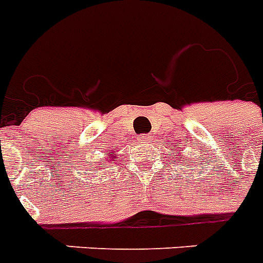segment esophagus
I'll list each match as a JSON object with an SVG mask.
<instances>
[{"instance_id": "obj_1", "label": "esophagus", "mask_w": 263, "mask_h": 263, "mask_svg": "<svg viewBox=\"0 0 263 263\" xmlns=\"http://www.w3.org/2000/svg\"><path fill=\"white\" fill-rule=\"evenodd\" d=\"M140 142L148 143V142H150V138H148V136H142V138H140Z\"/></svg>"}]
</instances>
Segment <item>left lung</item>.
<instances>
[{
  "mask_svg": "<svg viewBox=\"0 0 263 263\" xmlns=\"http://www.w3.org/2000/svg\"><path fill=\"white\" fill-rule=\"evenodd\" d=\"M178 157H180V158H181V159H182V157H181V154H180V155H178ZM181 159H178V161H181Z\"/></svg>",
  "mask_w": 263,
  "mask_h": 263,
  "instance_id": "8db88e82",
  "label": "left lung"
}]
</instances>
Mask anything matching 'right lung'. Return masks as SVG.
Wrapping results in <instances>:
<instances>
[{
  "instance_id": "1",
  "label": "right lung",
  "mask_w": 263,
  "mask_h": 263,
  "mask_svg": "<svg viewBox=\"0 0 263 263\" xmlns=\"http://www.w3.org/2000/svg\"><path fill=\"white\" fill-rule=\"evenodd\" d=\"M105 155H106V157H108V158H109V161H112L113 158H116V154H110V153H106Z\"/></svg>"
}]
</instances>
